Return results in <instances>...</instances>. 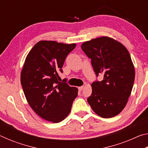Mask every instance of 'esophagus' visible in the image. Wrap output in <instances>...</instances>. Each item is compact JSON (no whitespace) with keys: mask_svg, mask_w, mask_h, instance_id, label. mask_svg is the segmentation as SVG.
<instances>
[{"mask_svg":"<svg viewBox=\"0 0 148 148\" xmlns=\"http://www.w3.org/2000/svg\"><path fill=\"white\" fill-rule=\"evenodd\" d=\"M84 86H81V87H78V89H79V91H82V90H83V89H84Z\"/></svg>","mask_w":148,"mask_h":148,"instance_id":"34e87169","label":"esophagus"}]
</instances>
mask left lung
<instances>
[{"label":"left lung","mask_w":148,"mask_h":148,"mask_svg":"<svg viewBox=\"0 0 148 148\" xmlns=\"http://www.w3.org/2000/svg\"><path fill=\"white\" fill-rule=\"evenodd\" d=\"M81 47L91 59L96 76L103 75L102 81L92 83L87 102L103 118L117 116L126 106L134 81V67L128 50L107 36L87 41Z\"/></svg>","instance_id":"left-lung-1"}]
</instances>
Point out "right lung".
Listing matches in <instances>:
<instances>
[{
	"instance_id": "1",
	"label": "right lung",
	"mask_w": 148,
	"mask_h": 148,
	"mask_svg": "<svg viewBox=\"0 0 148 148\" xmlns=\"http://www.w3.org/2000/svg\"><path fill=\"white\" fill-rule=\"evenodd\" d=\"M76 46L55 41L42 40L26 57L21 73V84L30 106L42 118L59 123L71 112L77 89L59 82V73L66 56Z\"/></svg>"
}]
</instances>
